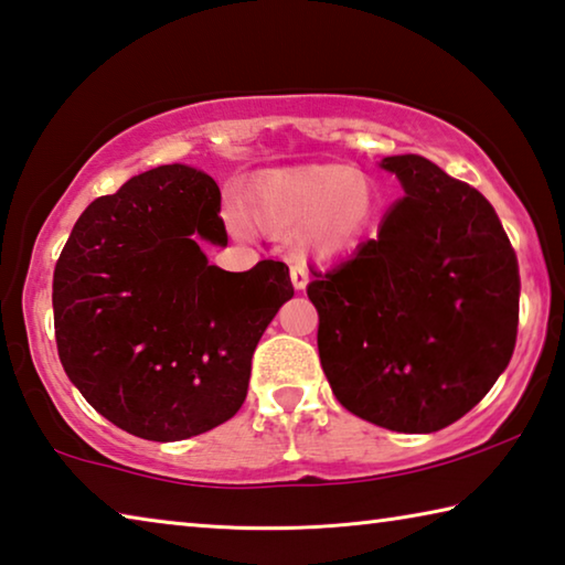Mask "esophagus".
Listing matches in <instances>:
<instances>
[{"mask_svg": "<svg viewBox=\"0 0 565 565\" xmlns=\"http://www.w3.org/2000/svg\"><path fill=\"white\" fill-rule=\"evenodd\" d=\"M291 284H294L296 291L306 289V284H309V271H306L303 264H294L291 266Z\"/></svg>", "mask_w": 565, "mask_h": 565, "instance_id": "34e87169", "label": "esophagus"}]
</instances>
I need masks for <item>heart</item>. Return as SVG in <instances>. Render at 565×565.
<instances>
[{"mask_svg":"<svg viewBox=\"0 0 565 565\" xmlns=\"http://www.w3.org/2000/svg\"><path fill=\"white\" fill-rule=\"evenodd\" d=\"M379 214L376 181L339 164L269 171L254 181L242 202L248 226L266 234L296 232L301 254L323 264L356 252L374 232Z\"/></svg>","mask_w":565,"mask_h":565,"instance_id":"obj_1","label":"heart"}]
</instances>
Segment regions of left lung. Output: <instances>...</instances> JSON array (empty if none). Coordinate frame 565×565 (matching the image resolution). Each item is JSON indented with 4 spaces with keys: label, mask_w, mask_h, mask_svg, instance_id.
Returning <instances> with one entry per match:
<instances>
[{
    "label": "left lung",
    "mask_w": 565,
    "mask_h": 565,
    "mask_svg": "<svg viewBox=\"0 0 565 565\" xmlns=\"http://www.w3.org/2000/svg\"><path fill=\"white\" fill-rule=\"evenodd\" d=\"M406 196L379 238L306 286L333 396L369 424L434 434L509 366L519 264L481 191L416 154L386 157Z\"/></svg>",
    "instance_id": "left-lung-1"
}]
</instances>
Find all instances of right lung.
<instances>
[{
  "label": "right lung",
  "mask_w": 565,
  "mask_h": 565,
  "mask_svg": "<svg viewBox=\"0 0 565 565\" xmlns=\"http://www.w3.org/2000/svg\"><path fill=\"white\" fill-rule=\"evenodd\" d=\"M222 191L202 169L131 177L76 218L54 269L60 361L79 394L147 441L212 431L242 408L252 356L284 301L289 266L206 262L226 244Z\"/></svg>",
  "instance_id": "1"
}]
</instances>
